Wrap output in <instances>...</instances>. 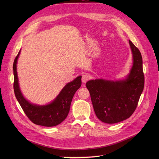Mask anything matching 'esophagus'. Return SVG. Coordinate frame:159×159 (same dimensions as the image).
Wrapping results in <instances>:
<instances>
[{
	"mask_svg": "<svg viewBox=\"0 0 159 159\" xmlns=\"http://www.w3.org/2000/svg\"><path fill=\"white\" fill-rule=\"evenodd\" d=\"M89 76H88V74L83 75L82 77V82L83 83H86L89 80Z\"/></svg>",
	"mask_w": 159,
	"mask_h": 159,
	"instance_id": "1",
	"label": "esophagus"
}]
</instances>
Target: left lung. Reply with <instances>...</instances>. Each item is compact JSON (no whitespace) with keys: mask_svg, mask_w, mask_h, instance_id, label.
Here are the masks:
<instances>
[{"mask_svg":"<svg viewBox=\"0 0 159 159\" xmlns=\"http://www.w3.org/2000/svg\"><path fill=\"white\" fill-rule=\"evenodd\" d=\"M133 65L126 78L119 80H90L86 86L97 118L115 124L130 117L135 111L144 89L143 58L139 49L129 40Z\"/></svg>","mask_w":159,"mask_h":159,"instance_id":"1","label":"left lung"}]
</instances>
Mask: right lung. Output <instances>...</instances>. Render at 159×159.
<instances>
[{
    "label": "right lung",
    "instance_id": "right-lung-1",
    "mask_svg": "<svg viewBox=\"0 0 159 159\" xmlns=\"http://www.w3.org/2000/svg\"><path fill=\"white\" fill-rule=\"evenodd\" d=\"M20 53V50L17 56L15 57L13 65V88L16 100L19 102L25 114L32 122L46 127L55 126L64 121L68 116L72 98L75 92L81 86L82 77L79 76L66 84L59 94L50 103L46 105L32 104L24 97L19 86L16 64Z\"/></svg>",
    "mask_w": 159,
    "mask_h": 159
}]
</instances>
